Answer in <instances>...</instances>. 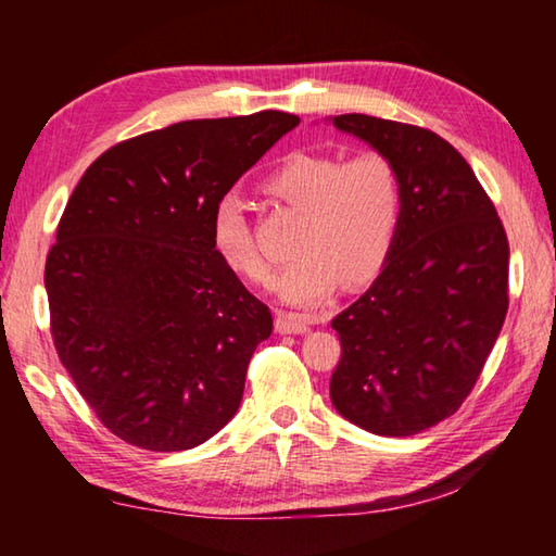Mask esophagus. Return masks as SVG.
Instances as JSON below:
<instances>
[{
    "label": "esophagus",
    "instance_id": "esophagus-1",
    "mask_svg": "<svg viewBox=\"0 0 556 556\" xmlns=\"http://www.w3.org/2000/svg\"><path fill=\"white\" fill-rule=\"evenodd\" d=\"M275 328H277V333H306L308 321L296 314H277Z\"/></svg>",
    "mask_w": 556,
    "mask_h": 556
}]
</instances>
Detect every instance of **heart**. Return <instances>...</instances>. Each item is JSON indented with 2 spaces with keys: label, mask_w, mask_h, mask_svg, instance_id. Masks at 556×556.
I'll use <instances>...</instances> for the list:
<instances>
[{
  "label": "heart",
  "mask_w": 556,
  "mask_h": 556,
  "mask_svg": "<svg viewBox=\"0 0 556 556\" xmlns=\"http://www.w3.org/2000/svg\"><path fill=\"white\" fill-rule=\"evenodd\" d=\"M265 193L304 213L299 260L281 271L277 294L291 306L312 308L336 289L363 287L380 275L400 230L402 186L380 152L351 159L296 152L265 178ZM211 240L218 257L240 277L269 285L275 267L262 255L242 203L232 195L215 205Z\"/></svg>",
  "instance_id": "obj_1"
}]
</instances>
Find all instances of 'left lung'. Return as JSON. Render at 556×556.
<instances>
[{
    "label": "left lung",
    "mask_w": 556,
    "mask_h": 556,
    "mask_svg": "<svg viewBox=\"0 0 556 556\" xmlns=\"http://www.w3.org/2000/svg\"><path fill=\"white\" fill-rule=\"evenodd\" d=\"M333 125L392 162L400 230L378 279L338 314L331 402L370 434L412 437L473 390L507 314V235L473 168L431 129L370 115Z\"/></svg>",
    "instance_id": "1"
}]
</instances>
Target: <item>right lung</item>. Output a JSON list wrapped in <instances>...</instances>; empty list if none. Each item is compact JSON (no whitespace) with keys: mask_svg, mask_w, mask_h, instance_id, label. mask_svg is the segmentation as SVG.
<instances>
[{"mask_svg":"<svg viewBox=\"0 0 556 556\" xmlns=\"http://www.w3.org/2000/svg\"><path fill=\"white\" fill-rule=\"evenodd\" d=\"M299 125L265 110L188 119L100 154L46 257L63 368L112 434L147 451L208 441L240 407L271 314L213 250V211Z\"/></svg>","mask_w":556,"mask_h":556,"instance_id":"1","label":"right lung"}]
</instances>
